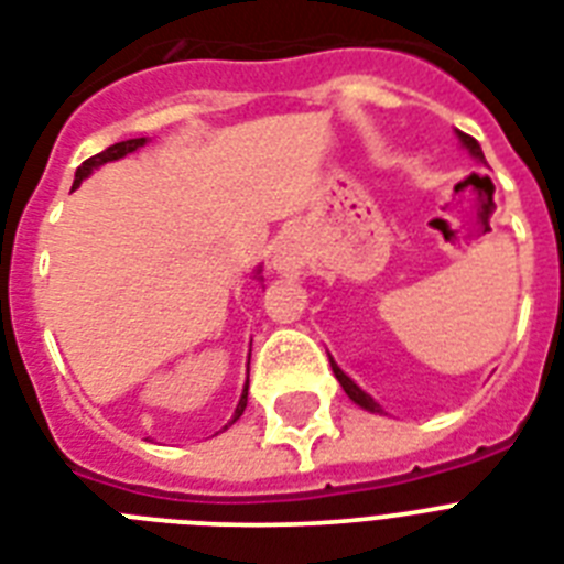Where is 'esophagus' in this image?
<instances>
[{
	"label": "esophagus",
	"instance_id": "34e87169",
	"mask_svg": "<svg viewBox=\"0 0 564 564\" xmlns=\"http://www.w3.org/2000/svg\"><path fill=\"white\" fill-rule=\"evenodd\" d=\"M271 264H273V271L282 273V276H296V273L302 271L300 248H293V245L282 241V245H276V250H273Z\"/></svg>",
	"mask_w": 564,
	"mask_h": 564
}]
</instances>
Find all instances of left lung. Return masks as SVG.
Listing matches in <instances>:
<instances>
[{
    "label": "left lung",
    "instance_id": "obj_1",
    "mask_svg": "<svg viewBox=\"0 0 564 564\" xmlns=\"http://www.w3.org/2000/svg\"><path fill=\"white\" fill-rule=\"evenodd\" d=\"M455 134H458L460 147L467 149L469 155L476 158V161H484V152H481V147H478L476 138H469V134H464V132H455ZM328 360H332V371H334V377H337V380H339V386H343V392H346L348 398L355 400L357 406L366 409V412H371V415H383V406H380V403H377V400L371 398L369 392H362L360 386H357L355 380H351V377H348L346 371L339 369L337 362H334V357H332V355H328Z\"/></svg>",
    "mask_w": 564,
    "mask_h": 564
}]
</instances>
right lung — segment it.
<instances>
[{"mask_svg": "<svg viewBox=\"0 0 564 564\" xmlns=\"http://www.w3.org/2000/svg\"><path fill=\"white\" fill-rule=\"evenodd\" d=\"M147 141H149V138H129V141L115 143V147L104 149V152H97V155H91V158H88V161H83V164L77 166V172H74L72 189L80 187L83 181H86L88 175H91V172H95V170H100V166H104V164H111V161H120V158L138 152V149H141ZM259 273H262V268H256L253 276L262 279V276H259ZM248 383H250V357H248V380H245V389H241V398H239V403H236V412H232L230 423L239 421L241 412H245V406H248ZM230 423H227V426H230ZM227 426H225V430H227Z\"/></svg>", "mask_w": 564, "mask_h": 564, "instance_id": "right-lung-1", "label": "right lung"}]
</instances>
